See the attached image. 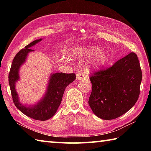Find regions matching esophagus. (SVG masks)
I'll list each match as a JSON object with an SVG mask.
<instances>
[{"label": "esophagus", "instance_id": "34e87169", "mask_svg": "<svg viewBox=\"0 0 151 151\" xmlns=\"http://www.w3.org/2000/svg\"><path fill=\"white\" fill-rule=\"evenodd\" d=\"M86 76L85 74H84L83 73H78L77 75H76V79H78V80H82V79L83 78H86Z\"/></svg>", "mask_w": 151, "mask_h": 151}]
</instances>
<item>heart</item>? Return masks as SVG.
<instances>
[{
	"instance_id": "heart-1",
	"label": "heart",
	"mask_w": 151,
	"mask_h": 151,
	"mask_svg": "<svg viewBox=\"0 0 151 151\" xmlns=\"http://www.w3.org/2000/svg\"><path fill=\"white\" fill-rule=\"evenodd\" d=\"M69 56L72 58H90L96 57L95 61L96 65H102L107 62L109 59V56L105 52H101V48L99 47H90L86 48H81L78 47H75L70 50Z\"/></svg>"
}]
</instances>
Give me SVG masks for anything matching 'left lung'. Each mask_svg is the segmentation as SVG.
<instances>
[{
    "mask_svg": "<svg viewBox=\"0 0 151 151\" xmlns=\"http://www.w3.org/2000/svg\"><path fill=\"white\" fill-rule=\"evenodd\" d=\"M89 106L104 120L118 118L129 111L139 99L142 70L137 55L131 52L111 67L92 73Z\"/></svg>",
    "mask_w": 151,
    "mask_h": 151,
    "instance_id": "8db88e82",
    "label": "left lung"
}]
</instances>
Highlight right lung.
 Wrapping results in <instances>:
<instances>
[{"label":"right lung","mask_w":151,"mask_h":151,"mask_svg":"<svg viewBox=\"0 0 151 151\" xmlns=\"http://www.w3.org/2000/svg\"><path fill=\"white\" fill-rule=\"evenodd\" d=\"M42 39L35 40L20 50L12 60L9 74V83L11 88L12 101L17 108L25 115L39 121L49 119L56 113L62 101L64 92L66 86L76 79L75 73L66 74L57 73L50 76L47 91L44 98L39 103L32 106H24L20 104L18 94L15 90V83L19 80L20 66L26 59L28 53L33 50L30 47L40 42Z\"/></svg>","instance_id":"obj_1"}]
</instances>
